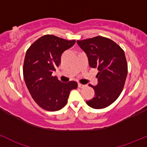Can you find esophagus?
I'll return each mask as SVG.
<instances>
[{
	"instance_id": "1",
	"label": "esophagus",
	"mask_w": 147,
	"mask_h": 147,
	"mask_svg": "<svg viewBox=\"0 0 147 147\" xmlns=\"http://www.w3.org/2000/svg\"><path fill=\"white\" fill-rule=\"evenodd\" d=\"M78 86L80 88H83L84 86H86L85 84H80V83H78Z\"/></svg>"
}]
</instances>
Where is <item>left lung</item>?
I'll use <instances>...</instances> for the list:
<instances>
[{
  "mask_svg": "<svg viewBox=\"0 0 147 147\" xmlns=\"http://www.w3.org/2000/svg\"><path fill=\"white\" fill-rule=\"evenodd\" d=\"M77 43L86 53L89 66L98 70L97 84H89L95 96L86 104L95 109L110 106L118 98L125 82L127 65L124 51L110 38L100 36Z\"/></svg>",
  "mask_w": 147,
  "mask_h": 147,
  "instance_id": "1",
  "label": "left lung"
}]
</instances>
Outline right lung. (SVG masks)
Returning a JSON list of instances; mask_svg holds the SVG:
<instances>
[{"instance_id": "add662e5", "label": "right lung", "mask_w": 147, "mask_h": 147, "mask_svg": "<svg viewBox=\"0 0 147 147\" xmlns=\"http://www.w3.org/2000/svg\"><path fill=\"white\" fill-rule=\"evenodd\" d=\"M53 35L40 37L26 52L23 75L26 86L37 104L49 111L61 110L67 102L69 92L78 83H65L52 73L61 65V55L75 44Z\"/></svg>"}]
</instances>
